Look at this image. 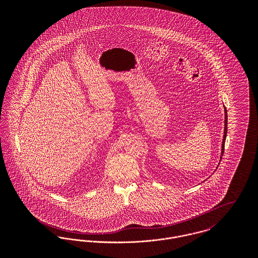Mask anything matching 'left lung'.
Here are the masks:
<instances>
[{
    "instance_id": "left-lung-1",
    "label": "left lung",
    "mask_w": 258,
    "mask_h": 258,
    "mask_svg": "<svg viewBox=\"0 0 258 258\" xmlns=\"http://www.w3.org/2000/svg\"><path fill=\"white\" fill-rule=\"evenodd\" d=\"M224 113H225V120H224V135H223V139H222V146H221V155H223L224 152V142H225V138H226V133H227V111L226 108H224Z\"/></svg>"
}]
</instances>
